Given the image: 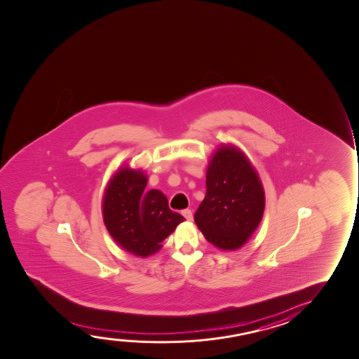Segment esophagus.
I'll use <instances>...</instances> for the list:
<instances>
[{
    "mask_svg": "<svg viewBox=\"0 0 359 359\" xmlns=\"http://www.w3.org/2000/svg\"><path fill=\"white\" fill-rule=\"evenodd\" d=\"M182 215L185 217V219L187 220V222H192V220H194V215H192L191 209H185V210H182Z\"/></svg>",
    "mask_w": 359,
    "mask_h": 359,
    "instance_id": "esophagus-1",
    "label": "esophagus"
}]
</instances>
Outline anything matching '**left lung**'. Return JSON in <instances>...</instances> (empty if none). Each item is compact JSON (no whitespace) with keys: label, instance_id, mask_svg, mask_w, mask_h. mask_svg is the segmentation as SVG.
Masks as SVG:
<instances>
[{"label":"left lung","instance_id":"obj_1","mask_svg":"<svg viewBox=\"0 0 359 359\" xmlns=\"http://www.w3.org/2000/svg\"><path fill=\"white\" fill-rule=\"evenodd\" d=\"M205 186L196 225L217 248H241L257 230L265 209L257 170L238 147L222 145L209 160Z\"/></svg>","mask_w":359,"mask_h":359}]
</instances>
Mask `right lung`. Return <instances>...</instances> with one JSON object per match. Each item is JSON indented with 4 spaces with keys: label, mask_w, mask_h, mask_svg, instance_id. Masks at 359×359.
<instances>
[{
    "label": "right lung",
    "mask_w": 359,
    "mask_h": 359,
    "mask_svg": "<svg viewBox=\"0 0 359 359\" xmlns=\"http://www.w3.org/2000/svg\"><path fill=\"white\" fill-rule=\"evenodd\" d=\"M147 177L140 169L122 167L107 184L102 198V217L111 237L126 252L147 257L162 248L185 217L170 210L158 190L144 192Z\"/></svg>",
    "instance_id": "right-lung-1"
}]
</instances>
